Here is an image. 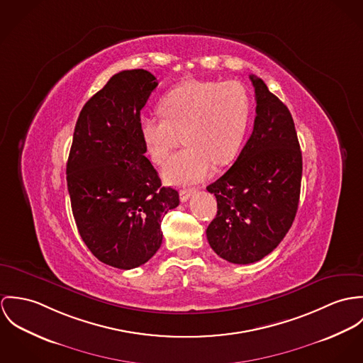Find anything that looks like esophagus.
<instances>
[{"mask_svg": "<svg viewBox=\"0 0 363 363\" xmlns=\"http://www.w3.org/2000/svg\"><path fill=\"white\" fill-rule=\"evenodd\" d=\"M195 194V189H182L181 192H179V198H181V201H186L192 195Z\"/></svg>", "mask_w": 363, "mask_h": 363, "instance_id": "obj_1", "label": "esophagus"}]
</instances>
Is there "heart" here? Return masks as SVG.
I'll use <instances>...</instances> for the list:
<instances>
[{"label": "heart", "instance_id": "heart-1", "mask_svg": "<svg viewBox=\"0 0 363 363\" xmlns=\"http://www.w3.org/2000/svg\"><path fill=\"white\" fill-rule=\"evenodd\" d=\"M162 117H143L140 135L157 164L188 145L164 169L169 184L201 181L213 164L225 165L241 150L250 118V100L238 82L185 81L160 101Z\"/></svg>", "mask_w": 363, "mask_h": 363}]
</instances>
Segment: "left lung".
<instances>
[{"instance_id": "left-lung-1", "label": "left lung", "mask_w": 363, "mask_h": 363, "mask_svg": "<svg viewBox=\"0 0 363 363\" xmlns=\"http://www.w3.org/2000/svg\"><path fill=\"white\" fill-rule=\"evenodd\" d=\"M255 87L253 132L237 162L207 186L217 214L206 230L211 249L235 264L273 252L291 228L299 203L302 153L292 116L266 83Z\"/></svg>"}]
</instances>
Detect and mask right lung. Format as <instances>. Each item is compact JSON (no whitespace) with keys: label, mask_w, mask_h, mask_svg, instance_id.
Masks as SVG:
<instances>
[{"label":"right lung","mask_w":363,"mask_h":363,"mask_svg":"<svg viewBox=\"0 0 363 363\" xmlns=\"http://www.w3.org/2000/svg\"><path fill=\"white\" fill-rule=\"evenodd\" d=\"M149 71L116 74L83 106L67 162L82 240L103 263L129 270L162 246V221L179 195L145 156L140 110L157 87Z\"/></svg>","instance_id":"1"}]
</instances>
